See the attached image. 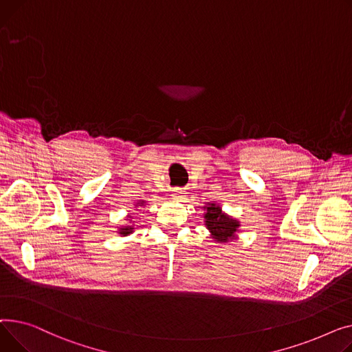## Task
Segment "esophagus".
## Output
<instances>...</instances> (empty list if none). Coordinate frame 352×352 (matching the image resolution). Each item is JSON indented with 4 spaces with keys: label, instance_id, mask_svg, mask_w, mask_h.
I'll list each match as a JSON object with an SVG mask.
<instances>
[{
    "label": "esophagus",
    "instance_id": "obj_1",
    "mask_svg": "<svg viewBox=\"0 0 352 352\" xmlns=\"http://www.w3.org/2000/svg\"><path fill=\"white\" fill-rule=\"evenodd\" d=\"M184 190L183 189H173L172 190V193H170V196H172V199L173 200H183L184 199Z\"/></svg>",
    "mask_w": 352,
    "mask_h": 352
}]
</instances>
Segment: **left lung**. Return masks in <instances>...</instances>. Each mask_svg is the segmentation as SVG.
I'll return each mask as SVG.
<instances>
[{
    "mask_svg": "<svg viewBox=\"0 0 352 352\" xmlns=\"http://www.w3.org/2000/svg\"><path fill=\"white\" fill-rule=\"evenodd\" d=\"M204 226L209 230L210 237L214 243L229 244L237 240L240 232L239 219L223 212L221 206L217 201L204 203Z\"/></svg>",
    "mask_w": 352,
    "mask_h": 352,
    "instance_id": "left-lung-1",
    "label": "left lung"
}]
</instances>
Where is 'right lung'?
<instances>
[{"mask_svg": "<svg viewBox=\"0 0 352 352\" xmlns=\"http://www.w3.org/2000/svg\"><path fill=\"white\" fill-rule=\"evenodd\" d=\"M144 206H146V200H138L135 204H133V208H135V210L136 212H140L142 210V208H144ZM126 221H128V224H123V226H119L118 227V234H120V237H126V236H131L133 232H135V226H136V221L133 220V217H132V214L131 213H128V216H126V219H125Z\"/></svg>", "mask_w": 352, "mask_h": 352, "instance_id": "1", "label": "right lung"}]
</instances>
